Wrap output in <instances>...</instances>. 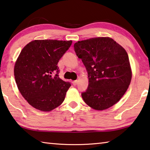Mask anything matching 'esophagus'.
Here are the masks:
<instances>
[{
  "label": "esophagus",
  "instance_id": "1",
  "mask_svg": "<svg viewBox=\"0 0 150 150\" xmlns=\"http://www.w3.org/2000/svg\"><path fill=\"white\" fill-rule=\"evenodd\" d=\"M72 83H73V85H74V86H76V85H77V84H78V80H74V81H73Z\"/></svg>",
  "mask_w": 150,
  "mask_h": 150
}]
</instances>
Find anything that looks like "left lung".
<instances>
[{"mask_svg": "<svg viewBox=\"0 0 150 150\" xmlns=\"http://www.w3.org/2000/svg\"><path fill=\"white\" fill-rule=\"evenodd\" d=\"M74 47L88 72L89 84L82 94L86 104L96 110L116 104L126 93L132 76L126 50L110 37L78 41Z\"/></svg>", "mask_w": 150, "mask_h": 150, "instance_id": "1", "label": "left lung"}]
</instances>
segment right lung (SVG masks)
Returning <instances> with one entry per match:
<instances>
[{"mask_svg": "<svg viewBox=\"0 0 150 150\" xmlns=\"http://www.w3.org/2000/svg\"><path fill=\"white\" fill-rule=\"evenodd\" d=\"M72 43L34 40L21 50L14 65V78L21 94L34 108L50 112L64 100L71 84L58 77L57 64Z\"/></svg>", "mask_w": 150, "mask_h": 150, "instance_id": "add662e5", "label": "right lung"}]
</instances>
